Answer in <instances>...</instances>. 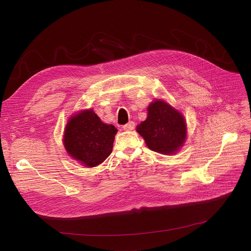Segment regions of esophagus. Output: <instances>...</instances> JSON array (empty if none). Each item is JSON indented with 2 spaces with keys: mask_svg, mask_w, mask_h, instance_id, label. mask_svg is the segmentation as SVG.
<instances>
[{
  "mask_svg": "<svg viewBox=\"0 0 251 251\" xmlns=\"http://www.w3.org/2000/svg\"><path fill=\"white\" fill-rule=\"evenodd\" d=\"M123 127H124L125 130H133L135 128V123L134 122H129L128 124L125 125Z\"/></svg>",
  "mask_w": 251,
  "mask_h": 251,
  "instance_id": "34e87169",
  "label": "esophagus"
}]
</instances>
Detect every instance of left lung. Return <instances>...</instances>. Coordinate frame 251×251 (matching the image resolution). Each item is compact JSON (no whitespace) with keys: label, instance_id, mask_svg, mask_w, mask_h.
I'll return each mask as SVG.
<instances>
[{"label":"left lung","instance_id":"1","mask_svg":"<svg viewBox=\"0 0 251 251\" xmlns=\"http://www.w3.org/2000/svg\"><path fill=\"white\" fill-rule=\"evenodd\" d=\"M147 111L146 121L136 127L147 147L165 155L180 151L187 138V124L183 114L161 99L151 102Z\"/></svg>","mask_w":251,"mask_h":251}]
</instances>
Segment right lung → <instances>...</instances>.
<instances>
[{
  "mask_svg": "<svg viewBox=\"0 0 251 251\" xmlns=\"http://www.w3.org/2000/svg\"><path fill=\"white\" fill-rule=\"evenodd\" d=\"M116 133V127L104 124L93 109L81 110L69 117L63 145L71 158L95 168L111 154Z\"/></svg>",
  "mask_w": 251,
  "mask_h": 251,
  "instance_id": "add662e5",
  "label": "right lung"
}]
</instances>
